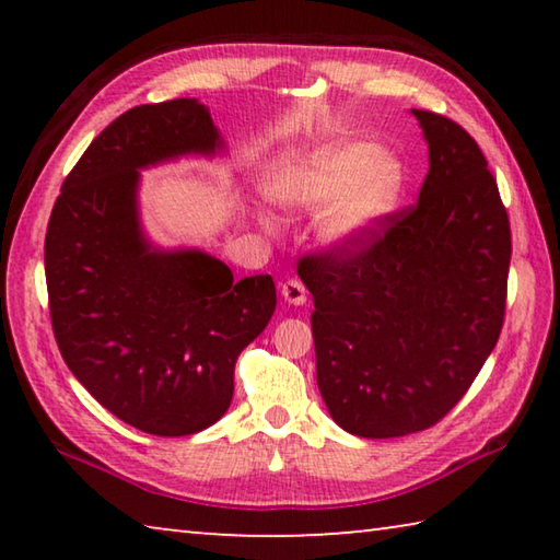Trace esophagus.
I'll list each match as a JSON object with an SVG mask.
<instances>
[{"label": "esophagus", "instance_id": "obj_1", "mask_svg": "<svg viewBox=\"0 0 560 560\" xmlns=\"http://www.w3.org/2000/svg\"><path fill=\"white\" fill-rule=\"evenodd\" d=\"M281 296L289 301L291 306H303L306 303V287L299 279H287L281 283Z\"/></svg>", "mask_w": 560, "mask_h": 560}]
</instances>
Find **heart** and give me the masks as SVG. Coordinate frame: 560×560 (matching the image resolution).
I'll use <instances>...</instances> for the list:
<instances>
[{"instance_id": "obj_1", "label": "heart", "mask_w": 560, "mask_h": 560, "mask_svg": "<svg viewBox=\"0 0 560 560\" xmlns=\"http://www.w3.org/2000/svg\"><path fill=\"white\" fill-rule=\"evenodd\" d=\"M402 165L387 150L363 140H340L318 148L273 183V197L296 210H318L320 236L350 246L365 240L402 192Z\"/></svg>"}]
</instances>
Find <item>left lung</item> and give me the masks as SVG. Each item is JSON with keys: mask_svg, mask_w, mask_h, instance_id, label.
<instances>
[{"mask_svg": "<svg viewBox=\"0 0 560 560\" xmlns=\"http://www.w3.org/2000/svg\"><path fill=\"white\" fill-rule=\"evenodd\" d=\"M430 145L420 197L358 244L303 254L316 377L358 438L438 424L494 350L506 311L511 226L497 177L459 122L412 110Z\"/></svg>", "mask_w": 560, "mask_h": 560, "instance_id": "obj_1", "label": "left lung"}]
</instances>
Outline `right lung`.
Instances as JSON below:
<instances>
[{
	"mask_svg": "<svg viewBox=\"0 0 560 560\" xmlns=\"http://www.w3.org/2000/svg\"><path fill=\"white\" fill-rule=\"evenodd\" d=\"M220 145L195 98L130 108L66 175L46 226L51 328L66 365L108 412L158 438L220 420L236 358L277 308L269 273L234 281L210 254L158 252L140 232L138 170Z\"/></svg>",
	"mask_w": 560,
	"mask_h": 560,
	"instance_id": "obj_1",
	"label": "right lung"
}]
</instances>
